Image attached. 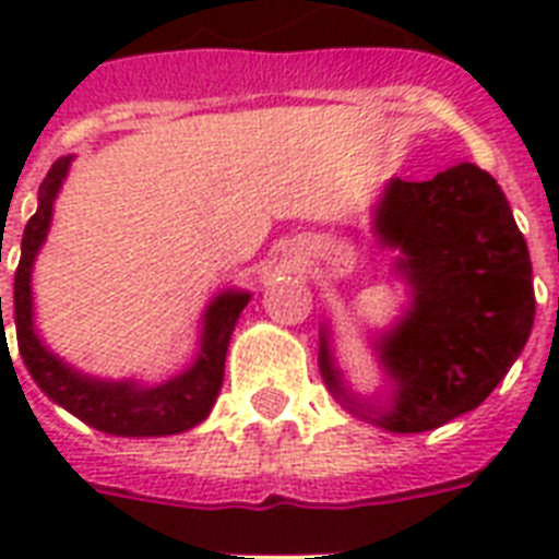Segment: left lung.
Returning <instances> with one entry per match:
<instances>
[{"label":"left lung","mask_w":559,"mask_h":559,"mask_svg":"<svg viewBox=\"0 0 559 559\" xmlns=\"http://www.w3.org/2000/svg\"><path fill=\"white\" fill-rule=\"evenodd\" d=\"M371 231L394 252L406 305L371 333L385 391L350 389L336 362L331 322L319 331V371L333 400L385 432H429L481 406L534 328L528 243L496 179L459 162L429 182L389 179Z\"/></svg>","instance_id":"1"}]
</instances>
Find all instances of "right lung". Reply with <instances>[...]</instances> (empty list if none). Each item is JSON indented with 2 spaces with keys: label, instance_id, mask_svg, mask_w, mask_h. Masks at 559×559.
Wrapping results in <instances>:
<instances>
[{
  "label": "right lung",
  "instance_id": "obj_1",
  "mask_svg": "<svg viewBox=\"0 0 559 559\" xmlns=\"http://www.w3.org/2000/svg\"><path fill=\"white\" fill-rule=\"evenodd\" d=\"M74 156H63L51 165L37 193V211L22 231V254L16 275H13V324H16V345L20 357L34 377L43 394L69 415H74L92 429L118 438H165L193 429L209 417L217 403L226 371V354L235 324L249 305L252 293L240 287L219 289L211 298L200 319V336L191 362L182 371L162 382H144L139 377H95L60 354L48 348L37 331L34 319V263L39 249L46 246L55 217L57 193L63 188ZM2 316V296H0ZM2 350H4V319H2ZM11 357V350H8Z\"/></svg>",
  "mask_w": 559,
  "mask_h": 559
}]
</instances>
